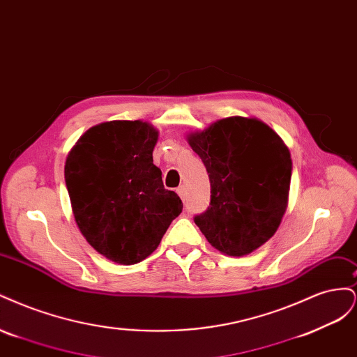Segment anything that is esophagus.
Masks as SVG:
<instances>
[{
  "label": "esophagus",
  "mask_w": 357,
  "mask_h": 357,
  "mask_svg": "<svg viewBox=\"0 0 357 357\" xmlns=\"http://www.w3.org/2000/svg\"><path fill=\"white\" fill-rule=\"evenodd\" d=\"M177 193H178L180 198H181L183 201H186V188H185V186H180V188L177 189Z\"/></svg>",
  "instance_id": "34e87169"
}]
</instances>
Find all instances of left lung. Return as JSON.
<instances>
[{
    "instance_id": "left-lung-1",
    "label": "left lung",
    "mask_w": 357,
    "mask_h": 357,
    "mask_svg": "<svg viewBox=\"0 0 357 357\" xmlns=\"http://www.w3.org/2000/svg\"><path fill=\"white\" fill-rule=\"evenodd\" d=\"M208 172L210 207L195 215L208 243L229 256L265 244L287 208L291 159L287 146L255 117L220 119L188 135Z\"/></svg>"
}]
</instances>
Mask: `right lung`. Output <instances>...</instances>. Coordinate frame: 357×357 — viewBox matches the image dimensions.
I'll use <instances>...</instances> for the list:
<instances>
[{"label": "right lung", "instance_id": "obj_1", "mask_svg": "<svg viewBox=\"0 0 357 357\" xmlns=\"http://www.w3.org/2000/svg\"><path fill=\"white\" fill-rule=\"evenodd\" d=\"M156 129L142 121H112L88 129L66 160L75 223L96 252L121 265L152 255L183 210L153 164Z\"/></svg>", "mask_w": 357, "mask_h": 357}]
</instances>
